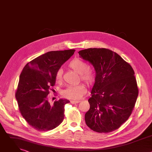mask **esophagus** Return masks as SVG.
I'll use <instances>...</instances> for the list:
<instances>
[{
  "label": "esophagus",
  "mask_w": 152,
  "mask_h": 152,
  "mask_svg": "<svg viewBox=\"0 0 152 152\" xmlns=\"http://www.w3.org/2000/svg\"><path fill=\"white\" fill-rule=\"evenodd\" d=\"M79 102H80L79 100H71L70 103L72 104H76V103H79Z\"/></svg>",
  "instance_id": "esophagus-1"
}]
</instances>
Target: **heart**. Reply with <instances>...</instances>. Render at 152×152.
Masks as SVG:
<instances>
[{"label": "heart", "mask_w": 152, "mask_h": 152, "mask_svg": "<svg viewBox=\"0 0 152 152\" xmlns=\"http://www.w3.org/2000/svg\"><path fill=\"white\" fill-rule=\"evenodd\" d=\"M69 67L75 72L80 75L82 80L88 85H91L96 80V75L93 70L88 68V65L85 61L79 59L75 58L69 63ZM63 71L59 69L55 75L56 82L59 83L62 80ZM86 93V88L84 85L79 84L77 85H69L62 90L61 95L66 99L75 100L79 99L82 97Z\"/></svg>", "instance_id": "1"}]
</instances>
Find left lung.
Returning <instances> with one entry per match:
<instances>
[{
    "label": "left lung",
    "mask_w": 152,
    "mask_h": 152,
    "mask_svg": "<svg viewBox=\"0 0 152 152\" xmlns=\"http://www.w3.org/2000/svg\"><path fill=\"white\" fill-rule=\"evenodd\" d=\"M78 53L93 65L96 73L85 123L96 132L114 131L129 118L135 107L138 88L134 70L110 49L89 48Z\"/></svg>",
    "instance_id": "8db88e82"
}]
</instances>
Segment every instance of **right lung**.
I'll return each mask as SVG.
<instances>
[{
    "label": "right lung",
    "mask_w": 152,
    "mask_h": 152,
    "mask_svg": "<svg viewBox=\"0 0 152 152\" xmlns=\"http://www.w3.org/2000/svg\"><path fill=\"white\" fill-rule=\"evenodd\" d=\"M75 52L70 49L46 53L29 62L20 74L15 92L19 110L37 131H50L64 118V106L70 101L59 99L51 104L48 96L55 86L57 70Z\"/></svg>",
    "instance_id": "1"
}]
</instances>
